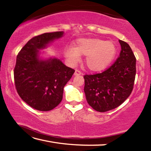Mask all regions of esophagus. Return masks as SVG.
I'll return each mask as SVG.
<instances>
[{
    "mask_svg": "<svg viewBox=\"0 0 151 151\" xmlns=\"http://www.w3.org/2000/svg\"><path fill=\"white\" fill-rule=\"evenodd\" d=\"M81 74L82 73L81 71H79L78 70H75V73H74V75H75V76H78V75H81Z\"/></svg>",
    "mask_w": 151,
    "mask_h": 151,
    "instance_id": "1",
    "label": "esophagus"
}]
</instances>
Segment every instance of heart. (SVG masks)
<instances>
[{"instance_id": "heart-1", "label": "heart", "mask_w": 151, "mask_h": 151, "mask_svg": "<svg viewBox=\"0 0 151 151\" xmlns=\"http://www.w3.org/2000/svg\"><path fill=\"white\" fill-rule=\"evenodd\" d=\"M116 52V48L112 42L90 38L76 40L75 47L66 48L65 55L66 60L72 65L79 61L81 55L86 56L85 62L87 68L98 72L105 69L111 64Z\"/></svg>"}]
</instances>
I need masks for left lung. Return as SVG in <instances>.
Returning a JSON list of instances; mask_svg holds the SVG:
<instances>
[{
  "label": "left lung",
  "instance_id": "8db88e82",
  "mask_svg": "<svg viewBox=\"0 0 151 151\" xmlns=\"http://www.w3.org/2000/svg\"><path fill=\"white\" fill-rule=\"evenodd\" d=\"M121 51L108 69L100 74L85 75V91L87 103L99 112L114 109L129 96L136 75V58L130 46L119 40Z\"/></svg>",
  "mask_w": 151,
  "mask_h": 151
}]
</instances>
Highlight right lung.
I'll return each instance as SVG.
<instances>
[{
    "label": "right lung",
    "instance_id": "right-lung-1",
    "mask_svg": "<svg viewBox=\"0 0 151 151\" xmlns=\"http://www.w3.org/2000/svg\"><path fill=\"white\" fill-rule=\"evenodd\" d=\"M63 31L44 33L29 40L18 54L14 70L18 94L30 106L40 111L55 108L62 101L63 89L75 70L55 57H43L44 52Z\"/></svg>",
    "mask_w": 151,
    "mask_h": 151
}]
</instances>
